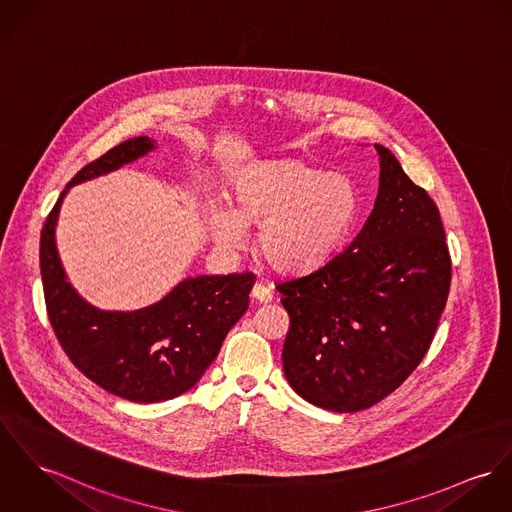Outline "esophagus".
I'll list each match as a JSON object with an SVG mask.
<instances>
[{"instance_id":"obj_1","label":"esophagus","mask_w":512,"mask_h":512,"mask_svg":"<svg viewBox=\"0 0 512 512\" xmlns=\"http://www.w3.org/2000/svg\"><path fill=\"white\" fill-rule=\"evenodd\" d=\"M252 297H254L256 301H260V303H270V301L274 299V293H272V289H270L268 285L256 283V285L252 287Z\"/></svg>"}]
</instances>
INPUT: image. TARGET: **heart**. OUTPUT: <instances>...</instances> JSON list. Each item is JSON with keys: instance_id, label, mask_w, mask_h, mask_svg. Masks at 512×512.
Masks as SVG:
<instances>
[{"instance_id": "1", "label": "heart", "mask_w": 512, "mask_h": 512, "mask_svg": "<svg viewBox=\"0 0 512 512\" xmlns=\"http://www.w3.org/2000/svg\"><path fill=\"white\" fill-rule=\"evenodd\" d=\"M358 187L344 174H326L301 160H272L248 168L231 193V209L211 207L215 238L238 248L246 229L260 225L258 248L278 272L323 264L358 215Z\"/></svg>"}]
</instances>
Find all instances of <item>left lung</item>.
I'll list each match as a JSON object with an SVG mask.
<instances>
[{"label": "left lung", "mask_w": 512, "mask_h": 512, "mask_svg": "<svg viewBox=\"0 0 512 512\" xmlns=\"http://www.w3.org/2000/svg\"><path fill=\"white\" fill-rule=\"evenodd\" d=\"M373 211L340 254L276 285L289 313L283 373L305 401L368 409L420 364L444 313L452 260L436 203L389 148Z\"/></svg>", "instance_id": "1"}]
</instances>
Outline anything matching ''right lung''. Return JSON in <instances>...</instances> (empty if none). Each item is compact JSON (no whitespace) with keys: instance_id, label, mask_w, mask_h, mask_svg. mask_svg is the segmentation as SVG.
<instances>
[{"instance_id":"1","label":"right lung","mask_w":512,"mask_h":512,"mask_svg":"<svg viewBox=\"0 0 512 512\" xmlns=\"http://www.w3.org/2000/svg\"><path fill=\"white\" fill-rule=\"evenodd\" d=\"M156 148L125 140L84 166L52 207L41 233V276L48 321L72 364L105 391L135 403H160L189 391L213 364L229 330L248 309L254 274L195 276L154 305L103 311L66 279L56 250V221L68 189L105 176Z\"/></svg>"}]
</instances>
